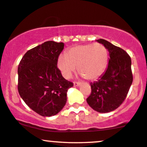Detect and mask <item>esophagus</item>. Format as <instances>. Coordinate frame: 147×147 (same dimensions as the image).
Wrapping results in <instances>:
<instances>
[{"instance_id": "34e87169", "label": "esophagus", "mask_w": 147, "mask_h": 147, "mask_svg": "<svg viewBox=\"0 0 147 147\" xmlns=\"http://www.w3.org/2000/svg\"><path fill=\"white\" fill-rule=\"evenodd\" d=\"M73 84H74V85H75V86H80V85L81 84V83H80V82H74Z\"/></svg>"}]
</instances>
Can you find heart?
<instances>
[{
  "label": "heart",
  "mask_w": 147,
  "mask_h": 147,
  "mask_svg": "<svg viewBox=\"0 0 147 147\" xmlns=\"http://www.w3.org/2000/svg\"><path fill=\"white\" fill-rule=\"evenodd\" d=\"M108 50L102 43H87L70 47L65 55L59 56L58 67L63 76L70 78L77 70L88 80L98 78L105 70L108 63Z\"/></svg>",
  "instance_id": "b5f03b06"
}]
</instances>
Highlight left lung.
Returning <instances> with one entry per match:
<instances>
[{
    "mask_svg": "<svg viewBox=\"0 0 147 147\" xmlns=\"http://www.w3.org/2000/svg\"><path fill=\"white\" fill-rule=\"evenodd\" d=\"M107 47L108 67L98 81L90 84L91 92L87 103L98 112L106 113L117 109L125 100L133 83L131 59L121 48L105 40H98Z\"/></svg>",
    "mask_w": 147,
    "mask_h": 147,
    "instance_id": "left-lung-1",
    "label": "left lung"
}]
</instances>
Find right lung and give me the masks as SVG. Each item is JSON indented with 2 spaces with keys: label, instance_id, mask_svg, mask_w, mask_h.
I'll return each mask as SVG.
<instances>
[{
  "label": "right lung",
  "instance_id": "obj_1",
  "mask_svg": "<svg viewBox=\"0 0 147 147\" xmlns=\"http://www.w3.org/2000/svg\"><path fill=\"white\" fill-rule=\"evenodd\" d=\"M63 42L47 41L28 50L18 66V91L26 104L42 117L56 115L65 106L73 83L57 67Z\"/></svg>",
  "mask_w": 147,
  "mask_h": 147
}]
</instances>
